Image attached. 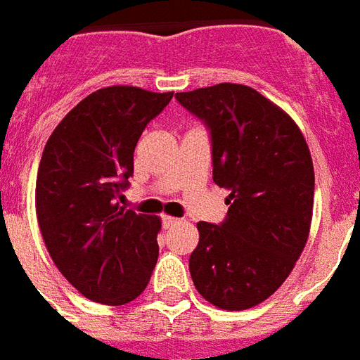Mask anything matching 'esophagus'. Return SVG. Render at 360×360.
Segmentation results:
<instances>
[{"mask_svg": "<svg viewBox=\"0 0 360 360\" xmlns=\"http://www.w3.org/2000/svg\"><path fill=\"white\" fill-rule=\"evenodd\" d=\"M182 220L180 219H174V217H162V224H165V228H172V226H176V224H180Z\"/></svg>", "mask_w": 360, "mask_h": 360, "instance_id": "obj_1", "label": "esophagus"}]
</instances>
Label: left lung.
<instances>
[{"instance_id":"8db88e82","label":"left lung","mask_w":360,"mask_h":360,"mask_svg":"<svg viewBox=\"0 0 360 360\" xmlns=\"http://www.w3.org/2000/svg\"><path fill=\"white\" fill-rule=\"evenodd\" d=\"M205 120L212 140V180L226 188L228 217L198 222L191 280L224 311L263 303L290 276L309 240L314 169L305 136L276 103L243 84L176 94Z\"/></svg>"}]
</instances>
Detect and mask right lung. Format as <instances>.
Returning <instances> with one entry per match:
<instances>
[{"instance_id":"1","label":"right lung","mask_w":360,"mask_h":360,"mask_svg":"<svg viewBox=\"0 0 360 360\" xmlns=\"http://www.w3.org/2000/svg\"><path fill=\"white\" fill-rule=\"evenodd\" d=\"M174 91L109 86L57 124L36 178V217L49 257L84 297L124 305L157 264L161 219L120 205L143 128Z\"/></svg>"}]
</instances>
